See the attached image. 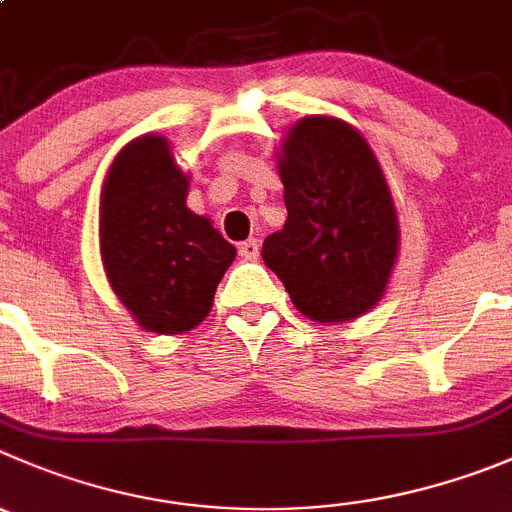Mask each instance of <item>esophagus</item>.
Listing matches in <instances>:
<instances>
[{"label": "esophagus", "instance_id": "34e87169", "mask_svg": "<svg viewBox=\"0 0 512 512\" xmlns=\"http://www.w3.org/2000/svg\"><path fill=\"white\" fill-rule=\"evenodd\" d=\"M238 253H241V259L256 261L259 259V241H256V238H248V241H243L241 246H238Z\"/></svg>", "mask_w": 512, "mask_h": 512}]
</instances>
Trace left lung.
Wrapping results in <instances>:
<instances>
[{
	"label": "left lung",
	"instance_id": "left-lung-1",
	"mask_svg": "<svg viewBox=\"0 0 512 512\" xmlns=\"http://www.w3.org/2000/svg\"><path fill=\"white\" fill-rule=\"evenodd\" d=\"M289 218L261 256L309 319L352 321L387 289L399 223L392 193L359 130L337 118L299 120L281 143Z\"/></svg>",
	"mask_w": 512,
	"mask_h": 512
}]
</instances>
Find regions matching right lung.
Returning a JSON list of instances; mask_svg holds the SVG:
<instances>
[{
  "instance_id": "obj_1",
  "label": "right lung",
  "mask_w": 512,
  "mask_h": 512,
  "mask_svg": "<svg viewBox=\"0 0 512 512\" xmlns=\"http://www.w3.org/2000/svg\"><path fill=\"white\" fill-rule=\"evenodd\" d=\"M188 175L163 135L115 155L100 196L102 266L143 329L183 334L201 324L236 248L186 206Z\"/></svg>"
}]
</instances>
